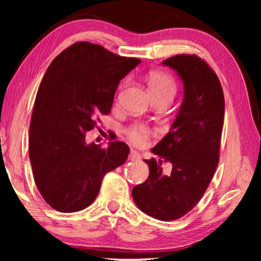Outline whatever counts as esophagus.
<instances>
[{
    "label": "esophagus",
    "instance_id": "34e87169",
    "mask_svg": "<svg viewBox=\"0 0 261 261\" xmlns=\"http://www.w3.org/2000/svg\"><path fill=\"white\" fill-rule=\"evenodd\" d=\"M129 159L130 160H139V159H140V153L137 152V151H134V149H130Z\"/></svg>",
    "mask_w": 261,
    "mask_h": 261
}]
</instances>
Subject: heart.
Instances as JSON below:
<instances>
[{
  "mask_svg": "<svg viewBox=\"0 0 261 261\" xmlns=\"http://www.w3.org/2000/svg\"><path fill=\"white\" fill-rule=\"evenodd\" d=\"M148 87L155 98L163 97V96H172L173 97L177 89L173 78L163 71H152L148 74ZM126 133L128 138L135 144H144L148 140L151 130L145 124L137 123L128 128Z\"/></svg>",
  "mask_w": 261,
  "mask_h": 261,
  "instance_id": "1",
  "label": "heart"
}]
</instances>
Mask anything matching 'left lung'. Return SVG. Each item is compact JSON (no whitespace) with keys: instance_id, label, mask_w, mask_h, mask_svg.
<instances>
[{"instance_id":"obj_1","label":"left lung","mask_w":261,"mask_h":261,"mask_svg":"<svg viewBox=\"0 0 261 261\" xmlns=\"http://www.w3.org/2000/svg\"><path fill=\"white\" fill-rule=\"evenodd\" d=\"M184 84V98L172 128L152 149L159 159L145 160L146 181L133 188L135 204L160 221H173L188 214L203 197L220 160L224 119V96L219 77L196 55L165 59ZM173 164L169 175L162 164Z\"/></svg>"}]
</instances>
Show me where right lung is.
Returning <instances> with one entry per match:
<instances>
[{
  "instance_id": "1",
  "label": "right lung",
  "mask_w": 261,
  "mask_h": 261,
  "mask_svg": "<svg viewBox=\"0 0 261 261\" xmlns=\"http://www.w3.org/2000/svg\"><path fill=\"white\" fill-rule=\"evenodd\" d=\"M139 63L78 41L49 64L35 97L28 149L35 185L53 209L87 208L105 174L127 160L129 147L123 141L103 148L85 144V133L110 113L120 81Z\"/></svg>"
}]
</instances>
